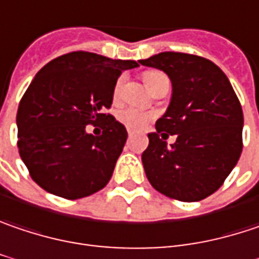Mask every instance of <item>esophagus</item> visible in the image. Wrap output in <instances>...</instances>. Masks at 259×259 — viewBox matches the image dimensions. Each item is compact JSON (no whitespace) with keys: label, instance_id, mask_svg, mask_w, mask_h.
<instances>
[{"label":"esophagus","instance_id":"34e87169","mask_svg":"<svg viewBox=\"0 0 259 259\" xmlns=\"http://www.w3.org/2000/svg\"><path fill=\"white\" fill-rule=\"evenodd\" d=\"M127 135H129V138H132V136H133V132H132V130H127Z\"/></svg>","mask_w":259,"mask_h":259}]
</instances>
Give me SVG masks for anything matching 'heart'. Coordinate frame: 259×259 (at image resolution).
<instances>
[{
  "instance_id": "1",
  "label": "heart",
  "mask_w": 259,
  "mask_h": 259,
  "mask_svg": "<svg viewBox=\"0 0 259 259\" xmlns=\"http://www.w3.org/2000/svg\"><path fill=\"white\" fill-rule=\"evenodd\" d=\"M145 83L149 89H152L157 83H160L161 80H168L165 77V74H162L160 71H146L144 76ZM120 91H121V79L117 80V83L114 86V99L120 97ZM117 118L124 124L127 126L129 129L139 130L144 127L145 124L152 118V115L146 111H142L139 108H133V107H127V108H123L121 111H118Z\"/></svg>"
}]
</instances>
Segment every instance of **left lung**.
<instances>
[{
	"instance_id": "1",
	"label": "left lung",
	"mask_w": 259,
	"mask_h": 259,
	"mask_svg": "<svg viewBox=\"0 0 259 259\" xmlns=\"http://www.w3.org/2000/svg\"><path fill=\"white\" fill-rule=\"evenodd\" d=\"M139 63L171 80L170 104L142 154L146 177L168 198L201 201L220 188L240 157V102L223 70L206 58L160 53ZM168 134L178 138L175 144L166 145Z\"/></svg>"
}]
</instances>
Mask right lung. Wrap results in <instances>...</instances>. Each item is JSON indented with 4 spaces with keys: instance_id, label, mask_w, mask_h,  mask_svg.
<instances>
[{
    "instance_id": "add662e5",
    "label": "right lung",
    "mask_w": 259,
    "mask_h": 259,
    "mask_svg": "<svg viewBox=\"0 0 259 259\" xmlns=\"http://www.w3.org/2000/svg\"><path fill=\"white\" fill-rule=\"evenodd\" d=\"M135 67L139 64L133 60L77 51L36 73L19 104L17 146L42 189L79 199L110 182L127 130L105 110L120 74ZM88 124H101L103 133L88 134Z\"/></svg>"
}]
</instances>
